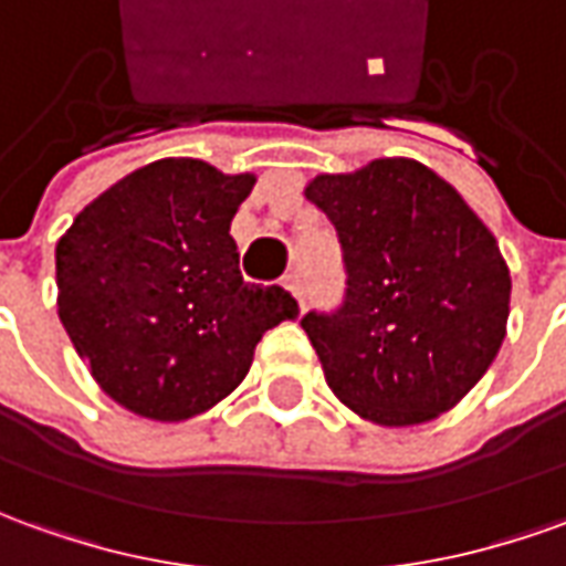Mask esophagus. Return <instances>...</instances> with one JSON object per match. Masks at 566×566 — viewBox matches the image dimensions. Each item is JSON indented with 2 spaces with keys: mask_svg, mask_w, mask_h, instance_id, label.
<instances>
[{
  "mask_svg": "<svg viewBox=\"0 0 566 566\" xmlns=\"http://www.w3.org/2000/svg\"><path fill=\"white\" fill-rule=\"evenodd\" d=\"M286 290H290L292 295H295V302H298V305L305 307V286H302V280H298V274L286 276Z\"/></svg>",
  "mask_w": 566,
  "mask_h": 566,
  "instance_id": "esophagus-1",
  "label": "esophagus"
}]
</instances>
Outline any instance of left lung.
Segmentation results:
<instances>
[{"mask_svg":"<svg viewBox=\"0 0 566 566\" xmlns=\"http://www.w3.org/2000/svg\"><path fill=\"white\" fill-rule=\"evenodd\" d=\"M305 197L335 224L348 268L345 305L302 321L333 395L381 428L453 409L505 338L512 276L496 237L407 157L317 175Z\"/></svg>","mask_w":566,"mask_h":566,"instance_id":"8db88e82","label":"left lung"}]
</instances>
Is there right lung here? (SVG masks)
<instances>
[{
    "mask_svg": "<svg viewBox=\"0 0 566 566\" xmlns=\"http://www.w3.org/2000/svg\"><path fill=\"white\" fill-rule=\"evenodd\" d=\"M255 175L166 157L107 187L54 249L57 317L101 391L187 422L245 379L255 345L298 305L245 283L231 221Z\"/></svg>",
    "mask_w": 566,
    "mask_h": 566,
    "instance_id": "add662e5",
    "label": "right lung"
}]
</instances>
